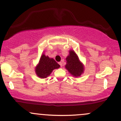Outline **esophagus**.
I'll return each instance as SVG.
<instances>
[{
	"label": "esophagus",
	"mask_w": 121,
	"mask_h": 121,
	"mask_svg": "<svg viewBox=\"0 0 121 121\" xmlns=\"http://www.w3.org/2000/svg\"><path fill=\"white\" fill-rule=\"evenodd\" d=\"M63 61H62V62H59V65H60V67H62V65H63Z\"/></svg>",
	"instance_id": "obj_1"
}]
</instances>
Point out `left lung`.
I'll use <instances>...</instances> for the list:
<instances>
[{"instance_id":"1","label":"left lung","mask_w":121,"mask_h":121,"mask_svg":"<svg viewBox=\"0 0 121 121\" xmlns=\"http://www.w3.org/2000/svg\"><path fill=\"white\" fill-rule=\"evenodd\" d=\"M67 64L65 66L68 71L75 77L80 76L84 72V66L79 60L77 54L73 50L69 52V55L66 58Z\"/></svg>"}]
</instances>
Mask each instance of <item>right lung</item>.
I'll return each mask as SVG.
<instances>
[{"label": "right lung", "instance_id": "1", "mask_svg": "<svg viewBox=\"0 0 121 121\" xmlns=\"http://www.w3.org/2000/svg\"><path fill=\"white\" fill-rule=\"evenodd\" d=\"M59 67L60 65L53 58H50L43 54L38 65L35 67V71L38 77L44 79L49 76L54 69Z\"/></svg>", "mask_w": 121, "mask_h": 121}]
</instances>
